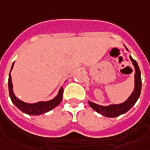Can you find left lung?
Returning <instances> with one entry per match:
<instances>
[{
	"mask_svg": "<svg viewBox=\"0 0 150 150\" xmlns=\"http://www.w3.org/2000/svg\"><path fill=\"white\" fill-rule=\"evenodd\" d=\"M126 50L129 51L128 49L124 45ZM130 59L132 61V64L134 66L135 69V86H134V90L132 93L130 95V96L122 103L120 104H111L108 105H97L96 103H94L92 101H89L88 104L91 108L96 111L98 113H100L101 115L108 117H116L124 114L125 112H127L128 110L134 106V105L136 103L137 100L139 99L141 91V75H140V71L139 69V66L137 62L130 55Z\"/></svg>",
	"mask_w": 150,
	"mask_h": 150,
	"instance_id": "1",
	"label": "left lung"
}]
</instances>
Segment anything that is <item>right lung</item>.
I'll use <instances>...</instances> for the list:
<instances>
[{
    "instance_id": "right-lung-1",
    "label": "right lung",
    "mask_w": 150,
    "mask_h": 150,
    "mask_svg": "<svg viewBox=\"0 0 150 150\" xmlns=\"http://www.w3.org/2000/svg\"><path fill=\"white\" fill-rule=\"evenodd\" d=\"M14 64L11 66L10 69V72L13 69L14 67ZM66 82V81H65ZM8 87H9V94H10V97L11 99L12 103L14 104L17 108L21 110L22 112H24L26 114H29V115H41L43 113L49 112L50 110H52L54 108H55L56 106L60 104L63 99V92H64V88L61 86L58 94L54 97L52 100H50L47 101H38L37 103H26L23 101L20 100L14 95V91H13V83H12V79H11V75L10 73L9 74V80H8Z\"/></svg>"
}]
</instances>
